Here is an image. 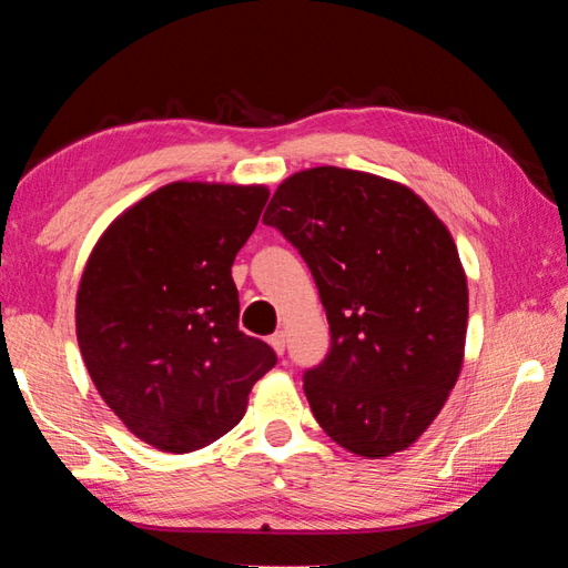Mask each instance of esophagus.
<instances>
[{
	"label": "esophagus",
	"instance_id": "34e87169",
	"mask_svg": "<svg viewBox=\"0 0 568 568\" xmlns=\"http://www.w3.org/2000/svg\"><path fill=\"white\" fill-rule=\"evenodd\" d=\"M271 345H273V351H275L277 355H283V353H285V333H283V331L273 333V335H271Z\"/></svg>",
	"mask_w": 568,
	"mask_h": 568
}]
</instances>
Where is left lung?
<instances>
[{"mask_svg":"<svg viewBox=\"0 0 568 568\" xmlns=\"http://www.w3.org/2000/svg\"><path fill=\"white\" fill-rule=\"evenodd\" d=\"M301 250L331 325L305 373L335 444L386 458L416 444L464 365L468 285L458 250L410 187L333 165L281 182L263 215Z\"/></svg>","mask_w":568,"mask_h":568,"instance_id":"8db88e82","label":"left lung"}]
</instances>
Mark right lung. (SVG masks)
Instances as JSON below:
<instances>
[{"mask_svg":"<svg viewBox=\"0 0 568 568\" xmlns=\"http://www.w3.org/2000/svg\"><path fill=\"white\" fill-rule=\"evenodd\" d=\"M267 195L265 185L170 182L112 220L82 271L74 323L94 388L165 454L237 426L277 361L237 328L230 271Z\"/></svg>","mask_w":568,"mask_h":568,"instance_id":"1","label":"right lung"}]
</instances>
